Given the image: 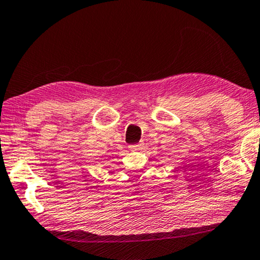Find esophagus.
Returning <instances> with one entry per match:
<instances>
[{
	"mask_svg": "<svg viewBox=\"0 0 260 260\" xmlns=\"http://www.w3.org/2000/svg\"><path fill=\"white\" fill-rule=\"evenodd\" d=\"M141 146V144H132L129 145V150H138Z\"/></svg>",
	"mask_w": 260,
	"mask_h": 260,
	"instance_id": "esophagus-1",
	"label": "esophagus"
}]
</instances>
